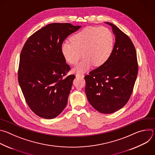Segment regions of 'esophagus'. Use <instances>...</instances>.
Returning a JSON list of instances; mask_svg holds the SVG:
<instances>
[{
    "label": "esophagus",
    "instance_id": "1",
    "mask_svg": "<svg viewBox=\"0 0 155 155\" xmlns=\"http://www.w3.org/2000/svg\"><path fill=\"white\" fill-rule=\"evenodd\" d=\"M76 77H77V78H84V75H82V74H76Z\"/></svg>",
    "mask_w": 155,
    "mask_h": 155
}]
</instances>
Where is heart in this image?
Returning <instances> with one entry per match:
<instances>
[{
    "label": "heart",
    "instance_id": "heart-1",
    "mask_svg": "<svg viewBox=\"0 0 155 155\" xmlns=\"http://www.w3.org/2000/svg\"><path fill=\"white\" fill-rule=\"evenodd\" d=\"M71 42H63L61 51L65 61L76 64L84 56L82 61L74 69L83 73L94 64L96 67L104 65L111 56L114 50V35L105 27H87L71 38Z\"/></svg>",
    "mask_w": 155,
    "mask_h": 155
}]
</instances>
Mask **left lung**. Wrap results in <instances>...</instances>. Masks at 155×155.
<instances>
[{
    "instance_id": "left-lung-1",
    "label": "left lung",
    "mask_w": 155,
    "mask_h": 155,
    "mask_svg": "<svg viewBox=\"0 0 155 155\" xmlns=\"http://www.w3.org/2000/svg\"><path fill=\"white\" fill-rule=\"evenodd\" d=\"M115 35L111 56L102 65L84 77L85 93L98 112L112 114L123 107L133 91L138 73L137 54L130 38L112 23Z\"/></svg>"
}]
</instances>
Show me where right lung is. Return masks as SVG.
Segmentation results:
<instances>
[{
    "label": "right lung",
    "instance_id": "add662e5",
    "mask_svg": "<svg viewBox=\"0 0 155 155\" xmlns=\"http://www.w3.org/2000/svg\"><path fill=\"white\" fill-rule=\"evenodd\" d=\"M81 28L70 23H51L33 34L22 49L18 82L32 111L52 119L67 105L75 75L65 77L70 66L61 47L70 34Z\"/></svg>",
    "mask_w": 155,
    "mask_h": 155
}]
</instances>
